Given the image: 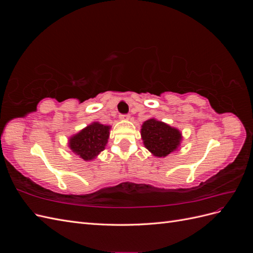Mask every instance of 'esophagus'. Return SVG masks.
<instances>
[{
    "instance_id": "obj_1",
    "label": "esophagus",
    "mask_w": 253,
    "mask_h": 253,
    "mask_svg": "<svg viewBox=\"0 0 253 253\" xmlns=\"http://www.w3.org/2000/svg\"><path fill=\"white\" fill-rule=\"evenodd\" d=\"M119 118L121 120H129V115H120Z\"/></svg>"
}]
</instances>
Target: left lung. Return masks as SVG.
<instances>
[{"label": "left lung", "instance_id": "left-lung-1", "mask_svg": "<svg viewBox=\"0 0 253 253\" xmlns=\"http://www.w3.org/2000/svg\"><path fill=\"white\" fill-rule=\"evenodd\" d=\"M140 134L145 149L155 157H166L177 151L182 140V135L178 128L155 118H150L143 122Z\"/></svg>", "mask_w": 253, "mask_h": 253}]
</instances>
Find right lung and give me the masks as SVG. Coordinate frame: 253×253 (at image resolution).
Segmentation results:
<instances>
[{"label": "right lung", "instance_id": "obj_1", "mask_svg": "<svg viewBox=\"0 0 253 253\" xmlns=\"http://www.w3.org/2000/svg\"><path fill=\"white\" fill-rule=\"evenodd\" d=\"M111 126L95 121L68 138L67 145L84 162L95 159L105 149L110 138Z\"/></svg>", "mask_w": 253, "mask_h": 253}]
</instances>
